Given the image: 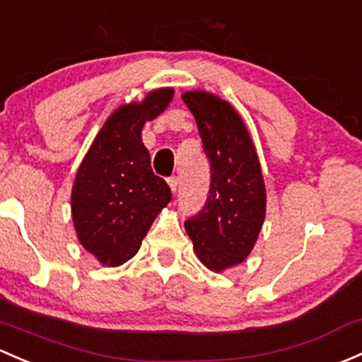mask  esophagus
<instances>
[{
	"mask_svg": "<svg viewBox=\"0 0 362 362\" xmlns=\"http://www.w3.org/2000/svg\"><path fill=\"white\" fill-rule=\"evenodd\" d=\"M168 185H170L171 192H177V187H178V178H177V177H171V178H168Z\"/></svg>",
	"mask_w": 362,
	"mask_h": 362,
	"instance_id": "esophagus-1",
	"label": "esophagus"
}]
</instances>
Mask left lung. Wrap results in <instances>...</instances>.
Here are the masks:
<instances>
[{
    "label": "left lung",
    "mask_w": 362,
    "mask_h": 362,
    "mask_svg": "<svg viewBox=\"0 0 362 362\" xmlns=\"http://www.w3.org/2000/svg\"><path fill=\"white\" fill-rule=\"evenodd\" d=\"M182 100L196 119L211 184L203 210L185 230L204 267L222 272L246 260L265 218L264 175L248 128L227 100L187 91Z\"/></svg>",
    "instance_id": "8db88e82"
}]
</instances>
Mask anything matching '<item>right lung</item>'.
Segmentation results:
<instances>
[{
    "label": "right lung",
    "mask_w": 362,
    "mask_h": 362,
    "mask_svg": "<svg viewBox=\"0 0 362 362\" xmlns=\"http://www.w3.org/2000/svg\"><path fill=\"white\" fill-rule=\"evenodd\" d=\"M173 90L151 91L114 111L83 158L71 194L72 222L83 248L102 265L135 257L171 191L151 168L142 128L168 107Z\"/></svg>",
    "instance_id": "add662e5"
}]
</instances>
